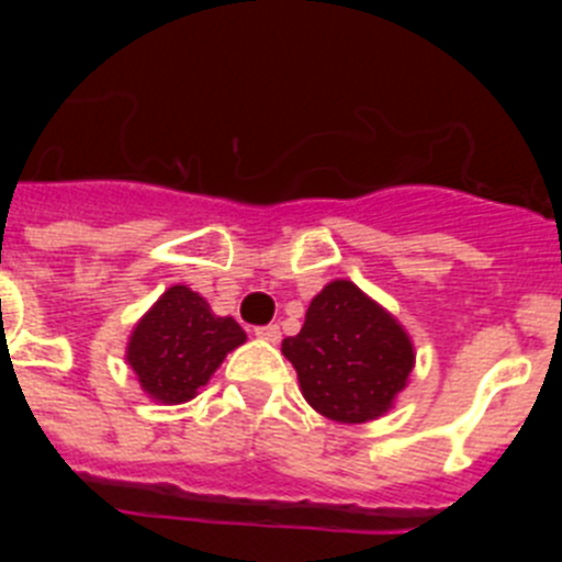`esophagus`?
<instances>
[{
	"mask_svg": "<svg viewBox=\"0 0 562 562\" xmlns=\"http://www.w3.org/2000/svg\"><path fill=\"white\" fill-rule=\"evenodd\" d=\"M252 335H256L258 340H267V342H278V340H281V329H278V324L256 326V329H252Z\"/></svg>",
	"mask_w": 562,
	"mask_h": 562,
	"instance_id": "obj_1",
	"label": "esophagus"
}]
</instances>
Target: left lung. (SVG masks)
I'll list each match as a JSON object with an SVG mask.
<instances>
[{"label": "left lung", "instance_id": "1", "mask_svg": "<svg viewBox=\"0 0 562 562\" xmlns=\"http://www.w3.org/2000/svg\"><path fill=\"white\" fill-rule=\"evenodd\" d=\"M281 351L312 408L351 425L385 414L414 369L408 335L351 281H331L312 297L304 326Z\"/></svg>", "mask_w": 562, "mask_h": 562}]
</instances>
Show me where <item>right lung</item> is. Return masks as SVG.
I'll list each match as a JSON object with an SVG mask.
<instances>
[{
	"instance_id": "add662e5",
	"label": "right lung",
	"mask_w": 562,
	"mask_h": 562,
	"mask_svg": "<svg viewBox=\"0 0 562 562\" xmlns=\"http://www.w3.org/2000/svg\"><path fill=\"white\" fill-rule=\"evenodd\" d=\"M245 340L233 317H216L205 297L177 284L134 326L126 357L143 391L173 405L191 400Z\"/></svg>"
}]
</instances>
